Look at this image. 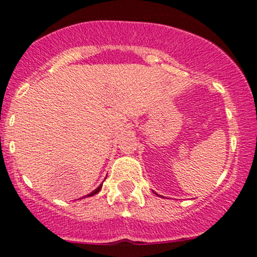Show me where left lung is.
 <instances>
[{
    "label": "left lung",
    "instance_id": "1",
    "mask_svg": "<svg viewBox=\"0 0 257 257\" xmlns=\"http://www.w3.org/2000/svg\"><path fill=\"white\" fill-rule=\"evenodd\" d=\"M155 194H156V193H155Z\"/></svg>",
    "mask_w": 257,
    "mask_h": 257
}]
</instances>
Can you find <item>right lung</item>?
<instances>
[{
  "label": "right lung",
  "instance_id": "obj_1",
  "mask_svg": "<svg viewBox=\"0 0 257 257\" xmlns=\"http://www.w3.org/2000/svg\"><path fill=\"white\" fill-rule=\"evenodd\" d=\"M100 188H101V186H99V187H98V188H96V190H95V191H93V192H91V193H89V194H88V197H89V196H93V194H95V193H98V192H99V191H100Z\"/></svg>",
  "mask_w": 257,
  "mask_h": 257
}]
</instances>
